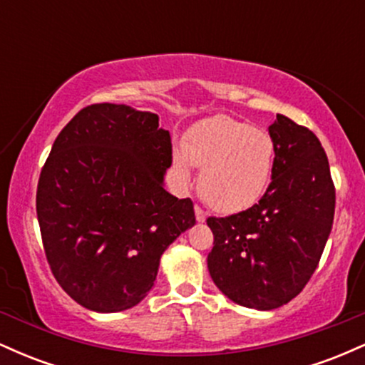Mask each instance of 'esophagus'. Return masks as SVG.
I'll use <instances>...</instances> for the list:
<instances>
[{
  "mask_svg": "<svg viewBox=\"0 0 365 365\" xmlns=\"http://www.w3.org/2000/svg\"><path fill=\"white\" fill-rule=\"evenodd\" d=\"M195 220L199 221V223H204V221H206V212H204L199 206H195Z\"/></svg>",
  "mask_w": 365,
  "mask_h": 365,
  "instance_id": "obj_1",
  "label": "esophagus"
}]
</instances>
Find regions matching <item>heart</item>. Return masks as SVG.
Masks as SVG:
<instances>
[{
    "instance_id": "heart-1",
    "label": "heart",
    "mask_w": 365,
    "mask_h": 365,
    "mask_svg": "<svg viewBox=\"0 0 365 365\" xmlns=\"http://www.w3.org/2000/svg\"><path fill=\"white\" fill-rule=\"evenodd\" d=\"M274 159L269 133L217 115L195 123L173 149L171 177L177 187L187 188L194 182V168H200V195L215 211L233 215L252 207L266 194Z\"/></svg>"
}]
</instances>
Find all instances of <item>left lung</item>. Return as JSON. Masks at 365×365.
<instances>
[{"label": "left lung", "mask_w": 365, "mask_h": 365, "mask_svg": "<svg viewBox=\"0 0 365 365\" xmlns=\"http://www.w3.org/2000/svg\"><path fill=\"white\" fill-rule=\"evenodd\" d=\"M276 145L266 194L247 211L209 217L212 282L230 300L271 311L295 299L324 250L334 216V185L319 139L283 115L269 127Z\"/></svg>", "instance_id": "8db88e82"}]
</instances>
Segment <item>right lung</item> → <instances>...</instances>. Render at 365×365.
I'll return each mask as SVG.
<instances>
[{"label": "right lung", "mask_w": 365, "mask_h": 365, "mask_svg": "<svg viewBox=\"0 0 365 365\" xmlns=\"http://www.w3.org/2000/svg\"><path fill=\"white\" fill-rule=\"evenodd\" d=\"M171 137L159 116L92 104L54 140L36 209L60 287L94 312L127 311L156 282L161 255L195 225L194 204L165 188Z\"/></svg>", "instance_id": "right-lung-1"}]
</instances>
